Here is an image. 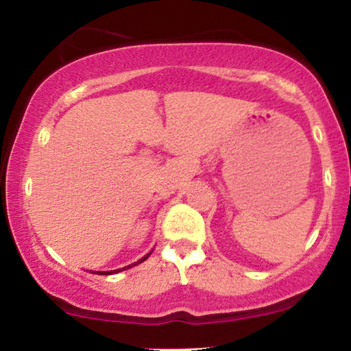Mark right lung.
<instances>
[{
	"label": "right lung",
	"instance_id": "add662e5",
	"mask_svg": "<svg viewBox=\"0 0 351 351\" xmlns=\"http://www.w3.org/2000/svg\"><path fill=\"white\" fill-rule=\"evenodd\" d=\"M152 252H148L147 256H143L142 259L138 261V263H135V264H132V265H136V264H140V263H143V261H147L148 259V256H150ZM132 265H128V267H123V269H117V271H106V272H97V274H100V276H108V274H115V272H120V271H125V269H130Z\"/></svg>",
	"mask_w": 351,
	"mask_h": 351
}]
</instances>
